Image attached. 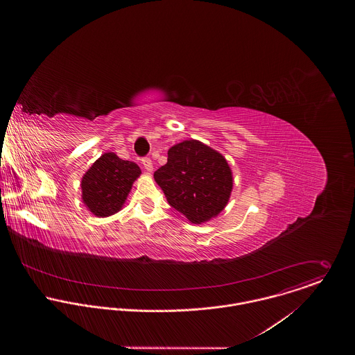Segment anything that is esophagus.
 Returning a JSON list of instances; mask_svg holds the SVG:
<instances>
[{
    "mask_svg": "<svg viewBox=\"0 0 355 355\" xmlns=\"http://www.w3.org/2000/svg\"><path fill=\"white\" fill-rule=\"evenodd\" d=\"M142 164H144V166H145V169H146L148 172H152L153 162L150 158H148V157H146V158H144V159H142Z\"/></svg>",
    "mask_w": 355,
    "mask_h": 355,
    "instance_id": "esophagus-1",
    "label": "esophagus"
}]
</instances>
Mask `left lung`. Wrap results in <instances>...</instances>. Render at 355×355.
I'll return each mask as SVG.
<instances>
[{
  "instance_id": "1",
  "label": "left lung",
  "mask_w": 355,
  "mask_h": 355,
  "mask_svg": "<svg viewBox=\"0 0 355 355\" xmlns=\"http://www.w3.org/2000/svg\"><path fill=\"white\" fill-rule=\"evenodd\" d=\"M154 180L168 203L194 224L216 217L227 206L234 184L223 154L196 139L172 146Z\"/></svg>"
}]
</instances>
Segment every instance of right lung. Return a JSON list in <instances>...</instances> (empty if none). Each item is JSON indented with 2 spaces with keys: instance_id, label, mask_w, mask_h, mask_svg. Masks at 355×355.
Returning a JSON list of instances; mask_svg holds the SVG:
<instances>
[{
  "instance_id": "right-lung-1",
  "label": "right lung",
  "mask_w": 355,
  "mask_h": 355,
  "mask_svg": "<svg viewBox=\"0 0 355 355\" xmlns=\"http://www.w3.org/2000/svg\"><path fill=\"white\" fill-rule=\"evenodd\" d=\"M139 175L141 168L135 162L121 159L114 153H103L82 178L83 203L97 217L117 213Z\"/></svg>"
}]
</instances>
